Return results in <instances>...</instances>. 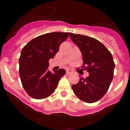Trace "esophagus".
<instances>
[{
	"mask_svg": "<svg viewBox=\"0 0 130 130\" xmlns=\"http://www.w3.org/2000/svg\"><path fill=\"white\" fill-rule=\"evenodd\" d=\"M72 72H73V70H71V69H67V70H66V73H67V74H70Z\"/></svg>",
	"mask_w": 130,
	"mask_h": 130,
	"instance_id": "esophagus-1",
	"label": "esophagus"
}]
</instances>
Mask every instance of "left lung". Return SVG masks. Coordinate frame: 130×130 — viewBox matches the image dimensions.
Wrapping results in <instances>:
<instances>
[{"label": "left lung", "instance_id": "obj_1", "mask_svg": "<svg viewBox=\"0 0 130 130\" xmlns=\"http://www.w3.org/2000/svg\"><path fill=\"white\" fill-rule=\"evenodd\" d=\"M70 37L83 55L81 68L89 73V76L80 77L79 83L72 85L73 91L83 102L94 103L105 94L112 80L115 66L112 56L103 43L94 38L73 33Z\"/></svg>", "mask_w": 130, "mask_h": 130}]
</instances>
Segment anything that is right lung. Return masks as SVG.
Instances as JSON below:
<instances>
[{"instance_id": "right-lung-1", "label": "right lung", "mask_w": 130, "mask_h": 130, "mask_svg": "<svg viewBox=\"0 0 130 130\" xmlns=\"http://www.w3.org/2000/svg\"><path fill=\"white\" fill-rule=\"evenodd\" d=\"M69 32H51L39 36L23 48L19 59V76L26 92L34 99L47 98L55 92L64 69L52 73L48 70L50 58L59 51V46Z\"/></svg>"}]
</instances>
